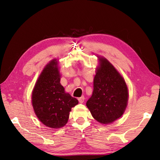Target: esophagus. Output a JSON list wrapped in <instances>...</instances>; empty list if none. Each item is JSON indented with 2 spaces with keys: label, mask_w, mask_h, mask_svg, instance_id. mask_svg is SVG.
Listing matches in <instances>:
<instances>
[{
  "label": "esophagus",
  "mask_w": 160,
  "mask_h": 160,
  "mask_svg": "<svg viewBox=\"0 0 160 160\" xmlns=\"http://www.w3.org/2000/svg\"><path fill=\"white\" fill-rule=\"evenodd\" d=\"M78 100H79V103H83L84 101H85V97L84 96H82V97H81V98H79Z\"/></svg>",
  "instance_id": "1"
}]
</instances>
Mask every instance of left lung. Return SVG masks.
I'll return each instance as SVG.
<instances>
[{"instance_id": "1", "label": "left lung", "mask_w": 160, "mask_h": 160, "mask_svg": "<svg viewBox=\"0 0 160 160\" xmlns=\"http://www.w3.org/2000/svg\"><path fill=\"white\" fill-rule=\"evenodd\" d=\"M93 91L86 105L98 122L108 124L122 116L126 108L128 91L123 77L105 58H99Z\"/></svg>"}]
</instances>
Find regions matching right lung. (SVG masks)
I'll return each mask as SVG.
<instances>
[{
	"label": "right lung",
	"mask_w": 160,
	"mask_h": 160,
	"mask_svg": "<svg viewBox=\"0 0 160 160\" xmlns=\"http://www.w3.org/2000/svg\"><path fill=\"white\" fill-rule=\"evenodd\" d=\"M78 100L66 93L60 83L57 61H51L43 69L32 94V104L37 117L47 127L60 128L67 123L71 108Z\"/></svg>",
	"instance_id": "obj_1"
}]
</instances>
